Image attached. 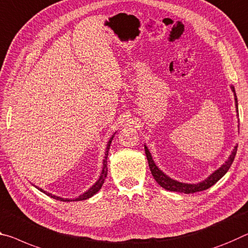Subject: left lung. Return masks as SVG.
<instances>
[{"label":"left lung","mask_w":248,"mask_h":248,"mask_svg":"<svg viewBox=\"0 0 248 248\" xmlns=\"http://www.w3.org/2000/svg\"><path fill=\"white\" fill-rule=\"evenodd\" d=\"M232 90H233L234 96H235V105H236V109H237V115H238V108H237V97L236 93H235L234 87H232ZM144 151H145V155H147L148 159V163H149V168H150V171L153 175V178L158 182L160 186H162L163 188H166L168 191H173V192H180V193H186V194H190V193H194V192H200V191H204L207 190V188L211 187L212 186L217 182V181L222 178V176L225 175V173L229 171V169L231 168L232 163H233L235 155H236V151H237V145L234 148L233 152L230 155L229 160L226 161L225 164L216 170L214 173H212L209 178L205 179L202 182H200L198 184H187V183H181L178 182V181L172 180L171 178H169L166 174L163 173L160 169L155 166V161L152 160V156L149 152L148 148L144 147Z\"/></svg>","instance_id":"left-lung-1"}]
</instances>
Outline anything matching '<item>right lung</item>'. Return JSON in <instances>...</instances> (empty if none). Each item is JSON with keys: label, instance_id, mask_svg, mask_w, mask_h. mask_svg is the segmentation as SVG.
Instances as JSON below:
<instances>
[{"label": "right lung", "instance_id": "obj_1", "mask_svg": "<svg viewBox=\"0 0 248 248\" xmlns=\"http://www.w3.org/2000/svg\"><path fill=\"white\" fill-rule=\"evenodd\" d=\"M113 137H115V136H112L111 138H110V140L108 141L107 149H106V153H105L104 168H103V172H101L100 178L98 179L97 182H96L95 184H93V186L92 187H90L87 192H85L84 194H81V195L79 196V198H77L76 200H75V201H82V200H87V199H89V198H92V196H93V194H96L97 192L100 190L101 186H103L104 181L106 180V178H107V172H108V168H107V158H108V152H109V149H110V144H111V141H112V139H113ZM38 190H39V191H42L43 193L47 194L48 196H50V198H53V199H55V200H60V201H65V202H66V201H67V202H69V201H73V200L62 199V198H60V196L53 195V194H50V193H47V192H45L44 190H42V188H39V187H38Z\"/></svg>", "mask_w": 248, "mask_h": 248}]
</instances>
